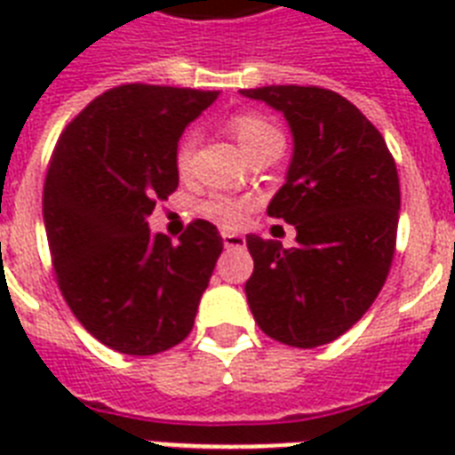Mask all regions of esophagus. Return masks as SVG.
<instances>
[{
	"label": "esophagus",
	"mask_w": 455,
	"mask_h": 455,
	"mask_svg": "<svg viewBox=\"0 0 455 455\" xmlns=\"http://www.w3.org/2000/svg\"><path fill=\"white\" fill-rule=\"evenodd\" d=\"M221 241L227 248H245V235L235 231H221Z\"/></svg>",
	"instance_id": "34e87169"
}]
</instances>
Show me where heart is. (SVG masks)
<instances>
[{
  "instance_id": "b5f03b06",
  "label": "heart",
  "mask_w": 455,
  "mask_h": 455,
  "mask_svg": "<svg viewBox=\"0 0 455 455\" xmlns=\"http://www.w3.org/2000/svg\"><path fill=\"white\" fill-rule=\"evenodd\" d=\"M234 137L238 139V144L250 157L259 153L267 146L276 144L281 141V132L274 127V124L267 120V117L257 116V113H238V116L231 117L228 123ZM191 157H193V137L186 134L181 137V141L177 144V151H174V164L177 170L184 174L188 167H191ZM203 214L207 220L217 221V224H224V227H231L235 221L241 220V205L235 200L227 198V196H214V198L205 200L203 203Z\"/></svg>"
}]
</instances>
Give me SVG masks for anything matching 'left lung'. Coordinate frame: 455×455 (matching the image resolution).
I'll use <instances>...</instances> for the list:
<instances>
[{"mask_svg":"<svg viewBox=\"0 0 455 455\" xmlns=\"http://www.w3.org/2000/svg\"><path fill=\"white\" fill-rule=\"evenodd\" d=\"M241 94L288 120L292 157L267 212L298 231L292 248L248 235L250 311L283 345H328L366 314L392 267L402 205L395 157L331 89L271 84Z\"/></svg>","mask_w":455,"mask_h":455,"instance_id":"left-lung-1","label":"left lung"}]
</instances>
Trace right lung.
Returning <instances> with one entry per match:
<instances>
[{
	"label": "right lung",
	"mask_w": 455,
	"mask_h": 455,
	"mask_svg": "<svg viewBox=\"0 0 455 455\" xmlns=\"http://www.w3.org/2000/svg\"><path fill=\"white\" fill-rule=\"evenodd\" d=\"M220 92L123 84L89 103L60 134L44 181L46 241L75 318L110 349L151 356L191 332L221 255L214 224L179 243L153 234L157 200L177 191L174 151Z\"/></svg>",
	"instance_id": "add662e5"
}]
</instances>
